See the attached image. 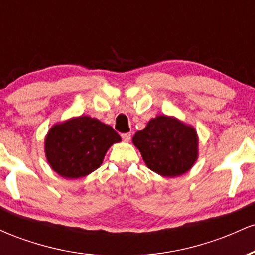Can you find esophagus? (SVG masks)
Returning <instances> with one entry per match:
<instances>
[{"label": "esophagus", "mask_w": 255, "mask_h": 255, "mask_svg": "<svg viewBox=\"0 0 255 255\" xmlns=\"http://www.w3.org/2000/svg\"><path fill=\"white\" fill-rule=\"evenodd\" d=\"M121 136H122V139H124L126 142H128V141H130L131 134H130V133H125V134H122Z\"/></svg>", "instance_id": "34e87169"}]
</instances>
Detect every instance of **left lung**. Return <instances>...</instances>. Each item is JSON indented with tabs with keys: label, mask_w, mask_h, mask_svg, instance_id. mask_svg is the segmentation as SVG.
I'll return each instance as SVG.
<instances>
[{
	"label": "left lung",
	"mask_w": 255,
	"mask_h": 255,
	"mask_svg": "<svg viewBox=\"0 0 255 255\" xmlns=\"http://www.w3.org/2000/svg\"><path fill=\"white\" fill-rule=\"evenodd\" d=\"M131 141L147 168L160 176H181L191 170L198 159L197 130L174 116L151 119Z\"/></svg>",
	"instance_id": "left-lung-1"
}]
</instances>
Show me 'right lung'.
<instances>
[{"label": "right lung", "instance_id": "right-lung-1", "mask_svg": "<svg viewBox=\"0 0 255 255\" xmlns=\"http://www.w3.org/2000/svg\"><path fill=\"white\" fill-rule=\"evenodd\" d=\"M121 136L109 125L81 115L55 124L44 140L49 165L64 178L87 176L103 163L111 145Z\"/></svg>", "mask_w": 255, "mask_h": 255}]
</instances>
